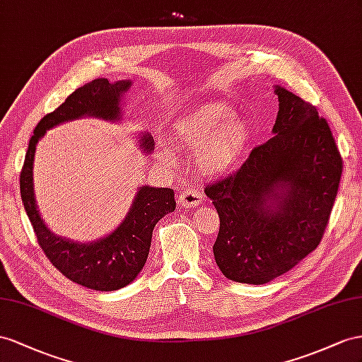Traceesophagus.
<instances>
[{"mask_svg":"<svg viewBox=\"0 0 362 362\" xmlns=\"http://www.w3.org/2000/svg\"><path fill=\"white\" fill-rule=\"evenodd\" d=\"M202 192L196 188H187L179 194V205L183 208H196L202 202Z\"/></svg>","mask_w":362,"mask_h":362,"instance_id":"esophagus-1","label":"esophagus"}]
</instances>
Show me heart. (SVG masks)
Returning <instances> with one entry per match:
<instances>
[{"label":"heart","mask_w":362,"mask_h":362,"mask_svg":"<svg viewBox=\"0 0 362 362\" xmlns=\"http://www.w3.org/2000/svg\"><path fill=\"white\" fill-rule=\"evenodd\" d=\"M234 110L221 102H205L189 110L175 124V141L188 150H199L203 173L220 174L234 168L251 141V128L234 117ZM163 151L162 159L170 160Z\"/></svg>","instance_id":"b5f03b06"}]
</instances>
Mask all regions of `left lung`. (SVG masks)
I'll return each instance as SVG.
<instances>
[{
    "label": "left lung",
    "mask_w": 362,
    "mask_h": 362,
    "mask_svg": "<svg viewBox=\"0 0 362 362\" xmlns=\"http://www.w3.org/2000/svg\"><path fill=\"white\" fill-rule=\"evenodd\" d=\"M275 95L274 136L235 173L205 187L220 217L216 263L237 283L264 284L317 249L342 174V157L317 107L278 86Z\"/></svg>",
    "instance_id": "obj_1"
}]
</instances>
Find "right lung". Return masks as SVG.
Segmentation results:
<instances>
[{
	"label": "right lung",
	"mask_w": 362,
	"mask_h": 362,
	"mask_svg": "<svg viewBox=\"0 0 362 362\" xmlns=\"http://www.w3.org/2000/svg\"><path fill=\"white\" fill-rule=\"evenodd\" d=\"M129 86V81L110 84L108 79L99 78L73 91L64 104L45 115L36 125L20 174L23 205L42 252L70 281L93 291H117L132 283L142 271L150 252L156 223L175 209L174 191L171 188L142 187L128 216L115 233L95 243H73L52 234L36 209L32 182L33 156L36 144L44 136L45 129L66 120L81 116L117 120L120 96ZM142 145L145 151L150 153L153 150L151 137L144 136Z\"/></svg>",
	"instance_id": "1"
}]
</instances>
